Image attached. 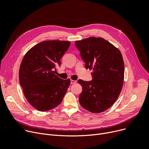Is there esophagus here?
<instances>
[{"mask_svg": "<svg viewBox=\"0 0 149 149\" xmlns=\"http://www.w3.org/2000/svg\"><path fill=\"white\" fill-rule=\"evenodd\" d=\"M77 83V81L75 80H73V79H71V84H75V83Z\"/></svg>", "mask_w": 149, "mask_h": 149, "instance_id": "esophagus-1", "label": "esophagus"}]
</instances>
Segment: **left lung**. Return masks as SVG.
<instances>
[{"instance_id":"8db88e82","label":"left lung","mask_w":149,"mask_h":149,"mask_svg":"<svg viewBox=\"0 0 149 149\" xmlns=\"http://www.w3.org/2000/svg\"><path fill=\"white\" fill-rule=\"evenodd\" d=\"M75 45L86 63L93 70V80L79 79L83 90L80 104L87 111L99 113L112 106L121 92L124 79V63L119 50L101 37L75 41Z\"/></svg>"}]
</instances>
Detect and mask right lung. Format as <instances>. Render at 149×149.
Listing matches in <instances>:
<instances>
[{"instance_id":"right-lung-1","label":"right lung","mask_w":149,"mask_h":149,"mask_svg":"<svg viewBox=\"0 0 149 149\" xmlns=\"http://www.w3.org/2000/svg\"><path fill=\"white\" fill-rule=\"evenodd\" d=\"M70 44L61 40L42 42L31 47L22 60L19 83L26 100L38 111H47L59 106L69 87L70 79H62L55 72Z\"/></svg>"}]
</instances>
